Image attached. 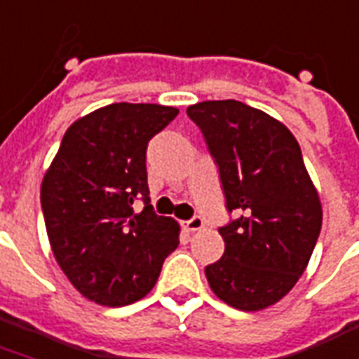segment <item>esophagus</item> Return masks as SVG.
Listing matches in <instances>:
<instances>
[{"label":"esophagus","instance_id":"obj_1","mask_svg":"<svg viewBox=\"0 0 359 359\" xmlns=\"http://www.w3.org/2000/svg\"><path fill=\"white\" fill-rule=\"evenodd\" d=\"M184 228L188 229V231H199V229H203L205 228L203 218H201V216H194V218H190V220H186Z\"/></svg>","mask_w":359,"mask_h":359}]
</instances>
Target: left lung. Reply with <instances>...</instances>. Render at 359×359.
<instances>
[{"label": "left lung", "instance_id": "1", "mask_svg": "<svg viewBox=\"0 0 359 359\" xmlns=\"http://www.w3.org/2000/svg\"><path fill=\"white\" fill-rule=\"evenodd\" d=\"M186 113L218 163L228 210L226 250L205 267L210 290L229 307L275 305L307 269L322 228V203L292 131L235 100L201 101Z\"/></svg>", "mask_w": 359, "mask_h": 359}]
</instances>
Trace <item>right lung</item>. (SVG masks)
<instances>
[{
  "label": "right lung",
  "mask_w": 359,
  "mask_h": 359,
  "mask_svg": "<svg viewBox=\"0 0 359 359\" xmlns=\"http://www.w3.org/2000/svg\"><path fill=\"white\" fill-rule=\"evenodd\" d=\"M179 114L177 107L113 103L67 128L41 184L54 258L86 299L105 307L135 303L154 288L179 246L180 226L152 210L147 144ZM143 197L145 209L133 210Z\"/></svg>",
  "instance_id": "obj_1"
}]
</instances>
